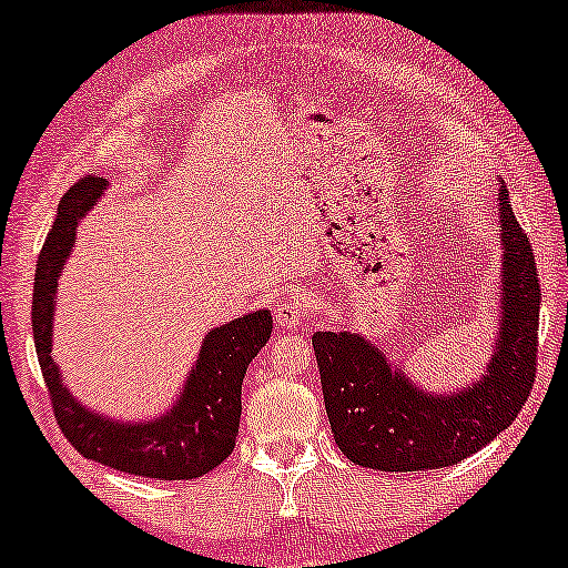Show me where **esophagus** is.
Returning <instances> with one entry per match:
<instances>
[{"label":"esophagus","mask_w":568,"mask_h":568,"mask_svg":"<svg viewBox=\"0 0 568 568\" xmlns=\"http://www.w3.org/2000/svg\"><path fill=\"white\" fill-rule=\"evenodd\" d=\"M274 317L282 328L292 331V328H297V325L302 323V317H305V305H302L300 300L290 297V300L278 302V305L274 307Z\"/></svg>","instance_id":"34e87169"}]
</instances>
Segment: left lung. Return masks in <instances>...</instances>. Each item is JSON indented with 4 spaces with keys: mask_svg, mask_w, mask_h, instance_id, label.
<instances>
[{
    "mask_svg": "<svg viewBox=\"0 0 568 568\" xmlns=\"http://www.w3.org/2000/svg\"><path fill=\"white\" fill-rule=\"evenodd\" d=\"M499 333L470 385L424 390L359 333L313 336L333 439L352 463L385 473L447 468L486 447L523 410L535 379L540 284L507 185L499 189Z\"/></svg>",
    "mask_w": 568,
    "mask_h": 568,
    "instance_id": "8db88e82",
    "label": "left lung"
}]
</instances>
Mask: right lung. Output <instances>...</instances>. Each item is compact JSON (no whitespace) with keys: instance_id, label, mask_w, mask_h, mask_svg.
I'll return each mask as SVG.
<instances>
[{"instance_id":"1","label":"right lung","mask_w":568,"mask_h":568,"mask_svg":"<svg viewBox=\"0 0 568 568\" xmlns=\"http://www.w3.org/2000/svg\"><path fill=\"white\" fill-rule=\"evenodd\" d=\"M108 189L105 178H82L61 199L57 222L38 255L33 286V338L53 414L77 453L108 468L142 478L189 480L222 465L235 449L240 426V390L247 364L271 338L268 310L212 328L201 341L199 356L183 390L160 416L123 422L84 406L69 393L53 359V307L59 276L74 251L77 224Z\"/></svg>"}]
</instances>
